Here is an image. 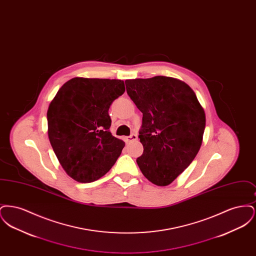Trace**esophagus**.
I'll list each match as a JSON object with an SVG mask.
<instances>
[{
  "label": "esophagus",
  "mask_w": 256,
  "mask_h": 256,
  "mask_svg": "<svg viewBox=\"0 0 256 256\" xmlns=\"http://www.w3.org/2000/svg\"><path fill=\"white\" fill-rule=\"evenodd\" d=\"M136 139H137V135L136 134H132V135L126 137V141L128 142H132V141H135Z\"/></svg>",
  "instance_id": "obj_1"
}]
</instances>
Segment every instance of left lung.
I'll return each instance as SVG.
<instances>
[{
  "mask_svg": "<svg viewBox=\"0 0 256 256\" xmlns=\"http://www.w3.org/2000/svg\"><path fill=\"white\" fill-rule=\"evenodd\" d=\"M128 95L143 113L144 152L136 162L158 186L172 182L194 160L202 143L206 113L195 92L178 78L156 76L126 80Z\"/></svg>",
  "mask_w": 256,
  "mask_h": 256,
  "instance_id": "8db88e82",
  "label": "left lung"
}]
</instances>
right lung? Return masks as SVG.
Masks as SVG:
<instances>
[{
  "mask_svg": "<svg viewBox=\"0 0 256 256\" xmlns=\"http://www.w3.org/2000/svg\"><path fill=\"white\" fill-rule=\"evenodd\" d=\"M121 80L74 78L50 104V143L66 174L78 182H95L120 156L124 142L110 132V104L122 96Z\"/></svg>",
  "mask_w": 256,
  "mask_h": 256,
  "instance_id": "obj_1",
  "label": "right lung"
}]
</instances>
